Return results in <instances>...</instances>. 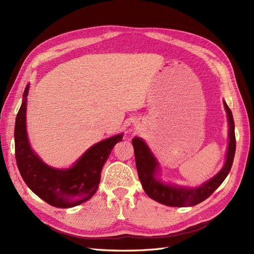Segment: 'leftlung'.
Listing matches in <instances>:
<instances>
[{"label": "left lung", "instance_id": "left-lung-1", "mask_svg": "<svg viewBox=\"0 0 254 254\" xmlns=\"http://www.w3.org/2000/svg\"><path fill=\"white\" fill-rule=\"evenodd\" d=\"M224 106L227 112L229 124V141L226 153V162L221 170L213 178L200 184L199 187L176 186L174 183L161 180L159 178L161 168L158 159L153 155V152L142 137H133L132 145L134 149L137 175H139V179L145 193L147 194L148 197L159 203L168 206H193L202 202L207 197H210L214 193V190L224 182L232 167L236 148L233 115L225 101Z\"/></svg>", "mask_w": 254, "mask_h": 254}]
</instances>
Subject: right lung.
Instances as JSON below:
<instances>
[{
	"label": "right lung",
	"instance_id": "add662e5",
	"mask_svg": "<svg viewBox=\"0 0 254 254\" xmlns=\"http://www.w3.org/2000/svg\"><path fill=\"white\" fill-rule=\"evenodd\" d=\"M27 84L14 126V148L17 165L26 186L42 200L56 207H73L93 196L101 181V173L114 145L123 133L94 144L68 168L45 164L33 150L26 130Z\"/></svg>",
	"mask_w": 254,
	"mask_h": 254
}]
</instances>
